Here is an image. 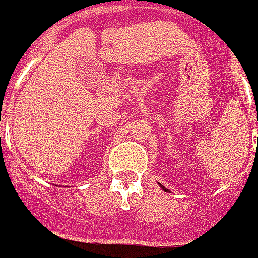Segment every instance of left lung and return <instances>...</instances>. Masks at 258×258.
Returning a JSON list of instances; mask_svg holds the SVG:
<instances>
[{"mask_svg": "<svg viewBox=\"0 0 258 258\" xmlns=\"http://www.w3.org/2000/svg\"><path fill=\"white\" fill-rule=\"evenodd\" d=\"M161 186H162V185H161ZM162 188H164V186H162ZM164 189H165V188H164ZM165 191H166V189H165Z\"/></svg>", "mask_w": 258, "mask_h": 258, "instance_id": "obj_1", "label": "left lung"}]
</instances>
